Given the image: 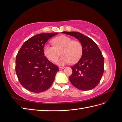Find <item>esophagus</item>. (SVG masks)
Instances as JSON below:
<instances>
[{"mask_svg": "<svg viewBox=\"0 0 122 122\" xmlns=\"http://www.w3.org/2000/svg\"><path fill=\"white\" fill-rule=\"evenodd\" d=\"M58 69H59V70H61L63 69H64V67H58Z\"/></svg>", "mask_w": 122, "mask_h": 122, "instance_id": "1", "label": "esophagus"}]
</instances>
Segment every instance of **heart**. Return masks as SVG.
Masks as SVG:
<instances>
[{
    "mask_svg": "<svg viewBox=\"0 0 122 122\" xmlns=\"http://www.w3.org/2000/svg\"><path fill=\"white\" fill-rule=\"evenodd\" d=\"M54 46L46 44L43 48V52L48 60L55 62L59 56V51H61L62 57L57 61L59 65L62 66L77 62L82 54V44L78 41L72 40L67 36H61L53 40Z\"/></svg>",
    "mask_w": 122,
    "mask_h": 122,
    "instance_id": "1",
    "label": "heart"
}]
</instances>
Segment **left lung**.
<instances>
[{
	"mask_svg": "<svg viewBox=\"0 0 122 122\" xmlns=\"http://www.w3.org/2000/svg\"><path fill=\"white\" fill-rule=\"evenodd\" d=\"M62 33L74 36L82 46V56L71 68L69 80L73 86L82 91L93 89L100 81L104 72V57L96 44L91 38L78 32Z\"/></svg>",
	"mask_w": 122,
	"mask_h": 122,
	"instance_id": "obj_1",
	"label": "left lung"
}]
</instances>
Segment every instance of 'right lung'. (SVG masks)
<instances>
[{
	"label": "right lung",
	"mask_w": 122,
	"mask_h": 122,
	"mask_svg": "<svg viewBox=\"0 0 122 122\" xmlns=\"http://www.w3.org/2000/svg\"><path fill=\"white\" fill-rule=\"evenodd\" d=\"M58 34L36 35L23 44L17 54L15 70L20 84L34 93H41L51 86L58 71V67L44 56L46 42Z\"/></svg>",
	"instance_id": "right-lung-1"
}]
</instances>
